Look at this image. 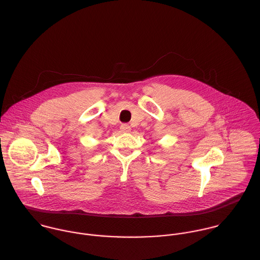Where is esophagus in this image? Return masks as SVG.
<instances>
[{
	"mask_svg": "<svg viewBox=\"0 0 260 260\" xmlns=\"http://www.w3.org/2000/svg\"><path fill=\"white\" fill-rule=\"evenodd\" d=\"M120 129H121V131H123V132H130V130H131V128H130V126H129L128 124H122V125L120 126Z\"/></svg>",
	"mask_w": 260,
	"mask_h": 260,
	"instance_id": "1",
	"label": "esophagus"
}]
</instances>
